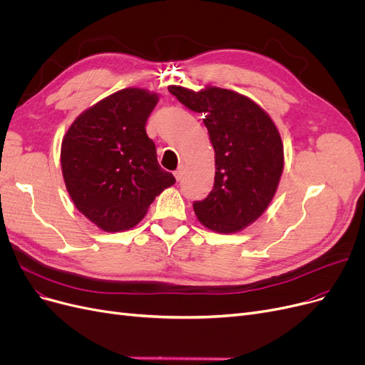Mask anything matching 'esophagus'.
<instances>
[{"instance_id":"34e87169","label":"esophagus","mask_w":365,"mask_h":365,"mask_svg":"<svg viewBox=\"0 0 365 365\" xmlns=\"http://www.w3.org/2000/svg\"><path fill=\"white\" fill-rule=\"evenodd\" d=\"M183 174H185V168L180 165L178 170L174 171V178H175V180H182V178H183Z\"/></svg>"}]
</instances>
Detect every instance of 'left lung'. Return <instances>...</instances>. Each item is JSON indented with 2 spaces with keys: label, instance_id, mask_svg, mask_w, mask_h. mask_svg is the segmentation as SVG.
Here are the masks:
<instances>
[{
  "label": "left lung",
  "instance_id": "left-lung-1",
  "mask_svg": "<svg viewBox=\"0 0 365 365\" xmlns=\"http://www.w3.org/2000/svg\"><path fill=\"white\" fill-rule=\"evenodd\" d=\"M168 91L190 110L205 114L215 150L213 190L194 203L198 221L222 235L244 230L271 205L284 168V147L274 120L233 90L170 86Z\"/></svg>",
  "mask_w": 365,
  "mask_h": 365
}]
</instances>
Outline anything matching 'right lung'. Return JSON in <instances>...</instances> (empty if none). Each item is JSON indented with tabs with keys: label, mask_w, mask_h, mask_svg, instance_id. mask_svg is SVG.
<instances>
[{
	"label": "right lung",
	"mask_w": 365,
	"mask_h": 365,
	"mask_svg": "<svg viewBox=\"0 0 365 365\" xmlns=\"http://www.w3.org/2000/svg\"><path fill=\"white\" fill-rule=\"evenodd\" d=\"M159 96L129 87L81 113L61 143V171L75 207L101 230L137 225L156 195L175 183L158 164L145 121Z\"/></svg>",
	"instance_id": "obj_1"
}]
</instances>
